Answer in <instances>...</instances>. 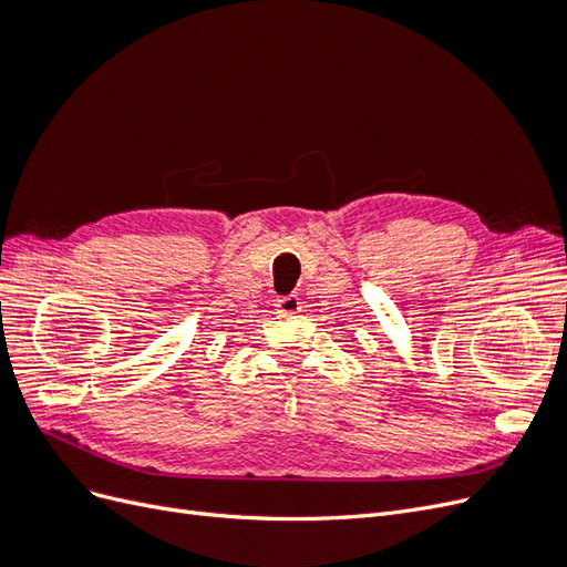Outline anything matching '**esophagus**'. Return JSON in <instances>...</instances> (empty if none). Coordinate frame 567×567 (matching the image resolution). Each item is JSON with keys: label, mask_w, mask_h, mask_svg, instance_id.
I'll use <instances>...</instances> for the list:
<instances>
[{"label": "esophagus", "mask_w": 567, "mask_h": 567, "mask_svg": "<svg viewBox=\"0 0 567 567\" xmlns=\"http://www.w3.org/2000/svg\"><path fill=\"white\" fill-rule=\"evenodd\" d=\"M277 307H279V312H284V315H298L302 310V302H300L298 296H286L277 302Z\"/></svg>", "instance_id": "1"}]
</instances>
